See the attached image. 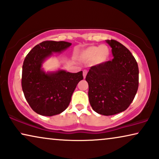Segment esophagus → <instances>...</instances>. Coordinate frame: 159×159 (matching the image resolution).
Returning <instances> with one entry per match:
<instances>
[{
  "instance_id": "1",
  "label": "esophagus",
  "mask_w": 159,
  "mask_h": 159,
  "mask_svg": "<svg viewBox=\"0 0 159 159\" xmlns=\"http://www.w3.org/2000/svg\"><path fill=\"white\" fill-rule=\"evenodd\" d=\"M87 74H88V71H87V70H84V71H83V77H84V78L86 77Z\"/></svg>"
}]
</instances>
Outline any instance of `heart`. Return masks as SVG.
<instances>
[{"instance_id": "b5f03b06", "label": "heart", "mask_w": 159, "mask_h": 159, "mask_svg": "<svg viewBox=\"0 0 159 159\" xmlns=\"http://www.w3.org/2000/svg\"><path fill=\"white\" fill-rule=\"evenodd\" d=\"M109 49L106 45L90 46L82 52L80 57L88 62H95V64H101L106 62L109 58Z\"/></svg>"}]
</instances>
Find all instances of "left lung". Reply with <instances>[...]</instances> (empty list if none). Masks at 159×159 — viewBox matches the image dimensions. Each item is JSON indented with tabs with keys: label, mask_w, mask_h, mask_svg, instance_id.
<instances>
[{
	"label": "left lung",
	"mask_w": 159,
	"mask_h": 159,
	"mask_svg": "<svg viewBox=\"0 0 159 159\" xmlns=\"http://www.w3.org/2000/svg\"><path fill=\"white\" fill-rule=\"evenodd\" d=\"M106 42L111 48V61L90 67L86 76L91 107L98 114L111 116L129 107L138 89L139 69L131 52L114 40Z\"/></svg>",
	"instance_id": "left-lung-1"
}]
</instances>
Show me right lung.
I'll return each instance as SVG.
<instances>
[{"instance_id":"obj_1","label":"right lung","mask_w":159,"mask_h":159,"mask_svg":"<svg viewBox=\"0 0 159 159\" xmlns=\"http://www.w3.org/2000/svg\"><path fill=\"white\" fill-rule=\"evenodd\" d=\"M64 41H44L29 52L22 66L21 87L32 109L42 116H52L66 109L82 71L71 73L63 69L45 71L43 64L55 53L71 46Z\"/></svg>"}]
</instances>
